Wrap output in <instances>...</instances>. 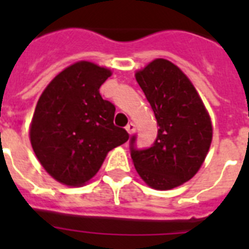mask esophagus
<instances>
[{"label": "esophagus", "instance_id": "34e87169", "mask_svg": "<svg viewBox=\"0 0 249 249\" xmlns=\"http://www.w3.org/2000/svg\"><path fill=\"white\" fill-rule=\"evenodd\" d=\"M126 132L129 133V134H134L136 133V125L133 124V123H130V124L126 125Z\"/></svg>", "mask_w": 249, "mask_h": 249}]
</instances>
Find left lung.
<instances>
[{
  "instance_id": "left-lung-1",
  "label": "left lung",
  "mask_w": 249,
  "mask_h": 249,
  "mask_svg": "<svg viewBox=\"0 0 249 249\" xmlns=\"http://www.w3.org/2000/svg\"><path fill=\"white\" fill-rule=\"evenodd\" d=\"M136 80L159 130L147 150L133 147V164L151 189L172 190L191 179L204 163L213 137L211 116L189 77L169 60L154 59L136 72Z\"/></svg>"
}]
</instances>
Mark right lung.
<instances>
[{"label":"right lung","instance_id":"1","mask_svg":"<svg viewBox=\"0 0 249 249\" xmlns=\"http://www.w3.org/2000/svg\"><path fill=\"white\" fill-rule=\"evenodd\" d=\"M112 71L93 62L68 66L49 83L29 125L35 155L55 181L79 187L98 173L129 134L113 125L115 106L99 88Z\"/></svg>","mask_w":249,"mask_h":249}]
</instances>
